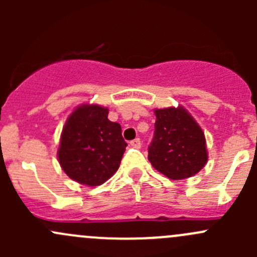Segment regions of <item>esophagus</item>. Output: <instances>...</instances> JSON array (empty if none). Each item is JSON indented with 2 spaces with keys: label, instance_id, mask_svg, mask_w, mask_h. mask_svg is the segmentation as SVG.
I'll return each instance as SVG.
<instances>
[{
  "label": "esophagus",
  "instance_id": "esophagus-1",
  "mask_svg": "<svg viewBox=\"0 0 257 257\" xmlns=\"http://www.w3.org/2000/svg\"><path fill=\"white\" fill-rule=\"evenodd\" d=\"M131 145H132V147H133V148H138V149H139V148L142 147V142H141V139H139V138L133 139V141L131 142Z\"/></svg>",
  "mask_w": 257,
  "mask_h": 257
}]
</instances>
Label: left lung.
Returning a JSON list of instances; mask_svg holds the SVG:
<instances>
[{"label":"left lung","mask_w":257,"mask_h":257,"mask_svg":"<svg viewBox=\"0 0 257 257\" xmlns=\"http://www.w3.org/2000/svg\"><path fill=\"white\" fill-rule=\"evenodd\" d=\"M155 131L148 159L159 173L173 180L190 178L208 162L205 136L183 107L154 110Z\"/></svg>","instance_id":"1"}]
</instances>
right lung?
I'll return each instance as SVG.
<instances>
[{"label": "right lung", "instance_id": "add662e5", "mask_svg": "<svg viewBox=\"0 0 257 257\" xmlns=\"http://www.w3.org/2000/svg\"><path fill=\"white\" fill-rule=\"evenodd\" d=\"M125 147L120 124L108 119V108L82 104L64 124L57 155L69 178L97 186L118 170Z\"/></svg>", "mask_w": 257, "mask_h": 257}]
</instances>
